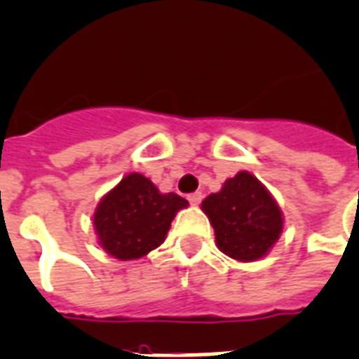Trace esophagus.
I'll return each instance as SVG.
<instances>
[{
	"label": "esophagus",
	"mask_w": 359,
	"mask_h": 359,
	"mask_svg": "<svg viewBox=\"0 0 359 359\" xmlns=\"http://www.w3.org/2000/svg\"><path fill=\"white\" fill-rule=\"evenodd\" d=\"M201 192H192V194H189V196H187V200L191 201L192 205H198V203H200L201 201Z\"/></svg>",
	"instance_id": "34e87169"
}]
</instances>
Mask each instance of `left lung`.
I'll return each instance as SVG.
<instances>
[{
  "mask_svg": "<svg viewBox=\"0 0 359 359\" xmlns=\"http://www.w3.org/2000/svg\"><path fill=\"white\" fill-rule=\"evenodd\" d=\"M215 229L222 253L240 262L262 259L283 233V212L277 201L253 174L229 177L220 192L201 201Z\"/></svg>",
  "mask_w": 359,
  "mask_h": 359,
  "instance_id": "obj_1",
  "label": "left lung"
}]
</instances>
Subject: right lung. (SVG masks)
Instances as JSON below:
<instances>
[{"instance_id": "obj_1", "label": "right lung", "mask_w": 359, "mask_h": 359, "mask_svg": "<svg viewBox=\"0 0 359 359\" xmlns=\"http://www.w3.org/2000/svg\"><path fill=\"white\" fill-rule=\"evenodd\" d=\"M187 205L176 192L161 194L143 174H128L95 209L100 248L119 260L141 259L165 242L174 216Z\"/></svg>"}]
</instances>
